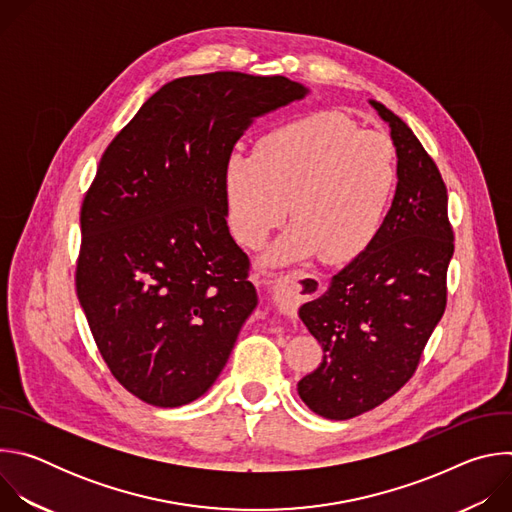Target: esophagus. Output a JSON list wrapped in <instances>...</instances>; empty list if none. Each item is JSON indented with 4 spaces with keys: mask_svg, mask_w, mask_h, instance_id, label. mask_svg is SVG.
<instances>
[{
    "mask_svg": "<svg viewBox=\"0 0 512 512\" xmlns=\"http://www.w3.org/2000/svg\"><path fill=\"white\" fill-rule=\"evenodd\" d=\"M318 287H320V281L312 273H306V271L289 273L287 277L279 279L271 287L273 289V306L277 312L291 316L304 298H310L312 294H316Z\"/></svg>",
    "mask_w": 512,
    "mask_h": 512,
    "instance_id": "1",
    "label": "esophagus"
}]
</instances>
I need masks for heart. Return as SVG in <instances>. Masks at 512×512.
I'll return each mask as SVG.
<instances>
[{
  "mask_svg": "<svg viewBox=\"0 0 512 512\" xmlns=\"http://www.w3.org/2000/svg\"><path fill=\"white\" fill-rule=\"evenodd\" d=\"M397 178L387 135L358 129L344 113L316 111L267 131L255 154H229L227 223L241 245L257 249L291 208L296 223L273 245L269 261L320 253L326 263H348L381 235Z\"/></svg>",
  "mask_w": 512,
  "mask_h": 512,
  "instance_id": "obj_1",
  "label": "heart"
}]
</instances>
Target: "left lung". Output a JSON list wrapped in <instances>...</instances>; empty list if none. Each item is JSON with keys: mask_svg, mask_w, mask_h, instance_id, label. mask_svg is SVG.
<instances>
[{"mask_svg": "<svg viewBox=\"0 0 512 512\" xmlns=\"http://www.w3.org/2000/svg\"><path fill=\"white\" fill-rule=\"evenodd\" d=\"M369 103L389 123L397 152L393 204L373 247L300 308L324 358L298 393L314 413L336 421L375 409L413 377L446 312L454 255L440 170L403 119L379 101Z\"/></svg>", "mask_w": 512, "mask_h": 512, "instance_id": "obj_1", "label": "left lung"}]
</instances>
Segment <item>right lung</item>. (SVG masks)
<instances>
[{"label":"right lung","instance_id":"1","mask_svg":"<svg viewBox=\"0 0 512 512\" xmlns=\"http://www.w3.org/2000/svg\"><path fill=\"white\" fill-rule=\"evenodd\" d=\"M306 95L285 77H182L107 145L75 281L103 360L137 399L192 403L225 369L257 291L229 233L223 168L255 117Z\"/></svg>","mask_w":512,"mask_h":512}]
</instances>
